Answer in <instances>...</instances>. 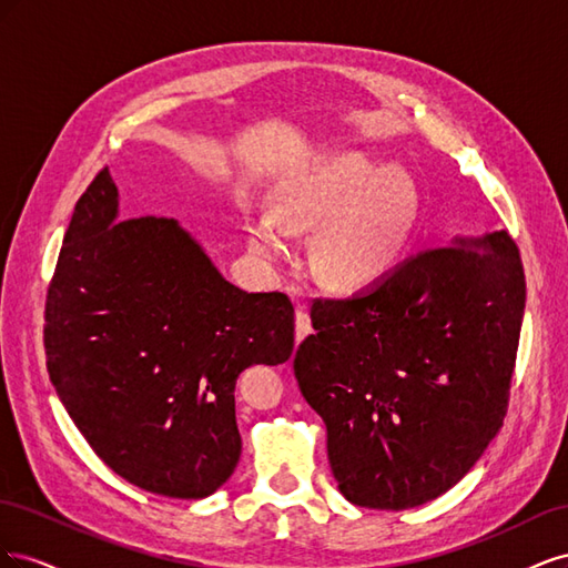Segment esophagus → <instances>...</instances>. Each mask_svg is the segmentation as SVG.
<instances>
[{
  "mask_svg": "<svg viewBox=\"0 0 568 568\" xmlns=\"http://www.w3.org/2000/svg\"><path fill=\"white\" fill-rule=\"evenodd\" d=\"M311 332H313L311 315H307L305 311H296V343H301Z\"/></svg>",
  "mask_w": 568,
  "mask_h": 568,
  "instance_id": "1",
  "label": "esophagus"
}]
</instances>
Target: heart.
I'll return each mask as SVG.
<instances>
[{"instance_id": "obj_1", "label": "heart", "mask_w": 568, "mask_h": 568, "mask_svg": "<svg viewBox=\"0 0 568 568\" xmlns=\"http://www.w3.org/2000/svg\"><path fill=\"white\" fill-rule=\"evenodd\" d=\"M419 199L412 180L363 153H343L288 184L272 219L248 220V244L270 263L291 257L288 234L323 227L315 265L336 286H367L403 261L417 225Z\"/></svg>"}]
</instances>
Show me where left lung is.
<instances>
[{
    "instance_id": "obj_1",
    "label": "left lung",
    "mask_w": 568,
    "mask_h": 568,
    "mask_svg": "<svg viewBox=\"0 0 568 568\" xmlns=\"http://www.w3.org/2000/svg\"><path fill=\"white\" fill-rule=\"evenodd\" d=\"M526 280L500 230L405 257L348 298H315L294 357L348 503L419 507L450 490L500 432Z\"/></svg>"
}]
</instances>
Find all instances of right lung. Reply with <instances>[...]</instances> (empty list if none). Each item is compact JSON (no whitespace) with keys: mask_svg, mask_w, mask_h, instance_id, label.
I'll list each match as a JSON object with an SVG mask.
<instances>
[{"mask_svg":"<svg viewBox=\"0 0 568 568\" xmlns=\"http://www.w3.org/2000/svg\"><path fill=\"white\" fill-rule=\"evenodd\" d=\"M49 379L101 462L180 500L215 493L242 455L236 376L294 351L282 291L230 284L178 220H118L99 170L78 199L47 288Z\"/></svg>","mask_w":568,"mask_h":568,"instance_id":"right-lung-1","label":"right lung"}]
</instances>
